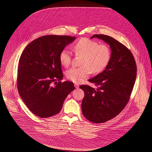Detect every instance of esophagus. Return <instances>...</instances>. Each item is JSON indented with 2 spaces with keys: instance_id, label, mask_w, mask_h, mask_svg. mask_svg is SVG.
<instances>
[{
  "instance_id": "1",
  "label": "esophagus",
  "mask_w": 152,
  "mask_h": 152,
  "mask_svg": "<svg viewBox=\"0 0 152 152\" xmlns=\"http://www.w3.org/2000/svg\"><path fill=\"white\" fill-rule=\"evenodd\" d=\"M74 86L75 87V88H79V85L78 84H75Z\"/></svg>"
}]
</instances>
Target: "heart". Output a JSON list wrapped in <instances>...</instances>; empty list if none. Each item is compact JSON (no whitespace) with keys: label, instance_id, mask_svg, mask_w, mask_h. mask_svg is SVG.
Here are the masks:
<instances>
[{"label":"heart","instance_id":"b5f03b06","mask_svg":"<svg viewBox=\"0 0 152 152\" xmlns=\"http://www.w3.org/2000/svg\"><path fill=\"white\" fill-rule=\"evenodd\" d=\"M73 50L77 56H82L80 67H72L66 71V77L75 83L83 82L90 74L99 73L108 65L111 58V51L108 46L104 44L83 38L74 44ZM61 65L68 67L72 61L71 53L67 50H63L59 55Z\"/></svg>","mask_w":152,"mask_h":152}]
</instances>
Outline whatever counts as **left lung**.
<instances>
[{
	"mask_svg": "<svg viewBox=\"0 0 152 152\" xmlns=\"http://www.w3.org/2000/svg\"><path fill=\"white\" fill-rule=\"evenodd\" d=\"M108 44L111 58L104 71L88 81L98 88L81 85L84 92L81 104L84 116L95 124H101L117 116L127 105L136 78L137 68L130 50L115 39L94 34Z\"/></svg>",
	"mask_w": 152,
	"mask_h": 152,
	"instance_id": "obj_1",
	"label": "left lung"
}]
</instances>
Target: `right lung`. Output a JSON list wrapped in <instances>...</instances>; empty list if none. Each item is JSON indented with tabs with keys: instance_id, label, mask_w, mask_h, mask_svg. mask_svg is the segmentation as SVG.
Instances as JSON below:
<instances>
[{
	"instance_id": "obj_1",
	"label": "right lung",
	"mask_w": 152,
	"mask_h": 152,
	"mask_svg": "<svg viewBox=\"0 0 152 152\" xmlns=\"http://www.w3.org/2000/svg\"><path fill=\"white\" fill-rule=\"evenodd\" d=\"M75 38L44 36L28 44L22 52L18 69V92L27 107L40 118L58 113L75 89L73 83L61 82L63 74L59 55Z\"/></svg>"
}]
</instances>
